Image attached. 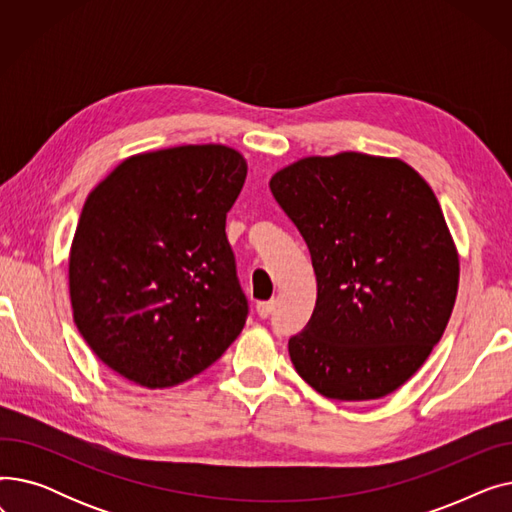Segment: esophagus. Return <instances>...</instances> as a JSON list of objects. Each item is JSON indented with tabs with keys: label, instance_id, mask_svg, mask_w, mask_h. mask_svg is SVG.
Listing matches in <instances>:
<instances>
[{
	"label": "esophagus",
	"instance_id": "obj_1",
	"mask_svg": "<svg viewBox=\"0 0 512 512\" xmlns=\"http://www.w3.org/2000/svg\"><path fill=\"white\" fill-rule=\"evenodd\" d=\"M274 307H276V301H261V303H257L255 309H257V315H259L261 319H265V317L272 315Z\"/></svg>",
	"mask_w": 512,
	"mask_h": 512
}]
</instances>
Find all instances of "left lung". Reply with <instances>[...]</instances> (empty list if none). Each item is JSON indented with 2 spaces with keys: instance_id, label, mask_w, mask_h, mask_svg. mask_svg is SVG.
<instances>
[{
  "instance_id": "1",
  "label": "left lung",
  "mask_w": 512,
  "mask_h": 512,
  "mask_svg": "<svg viewBox=\"0 0 512 512\" xmlns=\"http://www.w3.org/2000/svg\"><path fill=\"white\" fill-rule=\"evenodd\" d=\"M270 191L317 278L309 324L288 342L294 369L332 400L392 394L432 355L459 290V251L432 186L398 157L342 151L294 161Z\"/></svg>"
}]
</instances>
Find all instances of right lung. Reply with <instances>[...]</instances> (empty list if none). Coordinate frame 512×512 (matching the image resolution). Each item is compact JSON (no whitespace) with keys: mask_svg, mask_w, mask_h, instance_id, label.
Masks as SVG:
<instances>
[{"mask_svg":"<svg viewBox=\"0 0 512 512\" xmlns=\"http://www.w3.org/2000/svg\"><path fill=\"white\" fill-rule=\"evenodd\" d=\"M245 178L228 145H178L126 157L89 193L68 259L72 317L130 384L191 380L242 332L226 213Z\"/></svg>","mask_w":512,"mask_h":512,"instance_id":"right-lung-1","label":"right lung"}]
</instances>
